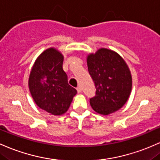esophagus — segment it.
Wrapping results in <instances>:
<instances>
[{
    "label": "esophagus",
    "instance_id": "34e87169",
    "mask_svg": "<svg viewBox=\"0 0 160 160\" xmlns=\"http://www.w3.org/2000/svg\"><path fill=\"white\" fill-rule=\"evenodd\" d=\"M77 92H78V93H80V92H81V91H82V88L80 87H78L77 88Z\"/></svg>",
    "mask_w": 160,
    "mask_h": 160
}]
</instances>
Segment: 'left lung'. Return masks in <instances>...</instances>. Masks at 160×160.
Returning a JSON list of instances; mask_svg holds the SVG:
<instances>
[{
  "label": "left lung",
  "instance_id": "8db88e82",
  "mask_svg": "<svg viewBox=\"0 0 160 160\" xmlns=\"http://www.w3.org/2000/svg\"><path fill=\"white\" fill-rule=\"evenodd\" d=\"M87 66L96 89L94 97L89 99L92 109L106 115L122 108L132 87L125 61L116 52L101 48L87 57Z\"/></svg>",
  "mask_w": 160,
  "mask_h": 160
}]
</instances>
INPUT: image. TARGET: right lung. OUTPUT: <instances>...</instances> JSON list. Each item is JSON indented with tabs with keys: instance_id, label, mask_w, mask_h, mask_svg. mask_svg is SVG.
Listing matches in <instances>:
<instances>
[{
	"instance_id": "add662e5",
	"label": "right lung",
	"mask_w": 160,
	"mask_h": 160,
	"mask_svg": "<svg viewBox=\"0 0 160 160\" xmlns=\"http://www.w3.org/2000/svg\"><path fill=\"white\" fill-rule=\"evenodd\" d=\"M63 61L64 57L56 49H47L36 59L29 79L35 102L54 115L65 113L77 94L76 89L68 84Z\"/></svg>"
}]
</instances>
